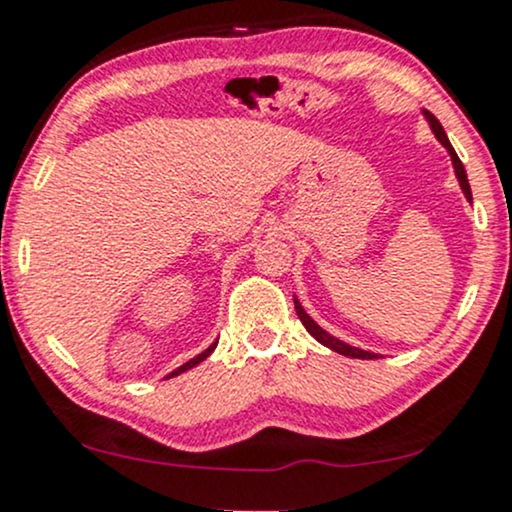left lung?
I'll return each instance as SVG.
<instances>
[{
  "label": "left lung",
  "instance_id": "left-lung-1",
  "mask_svg": "<svg viewBox=\"0 0 512 512\" xmlns=\"http://www.w3.org/2000/svg\"><path fill=\"white\" fill-rule=\"evenodd\" d=\"M423 116H425V121L430 123V131L435 133V138L442 143V148H445L447 153H449V157H452V167H454V174H457L459 187H462L466 201H471V187H469V179H466V170H464L462 160H459L457 153H454V148H452V143H449L445 128H442V123L437 121L435 116L430 114V111H423ZM294 308H296V316L301 318L303 328H306L308 333H311L313 338H316V340L320 342V345L330 347V350L338 352V355H345V357H352V359H376V352H367V350H359V347L347 345V342H342L340 338H335V335H330L328 330L320 328L316 320H313L311 316H308L306 311H303V306L299 303V299H296V296H294Z\"/></svg>",
  "mask_w": 512,
  "mask_h": 512
}]
</instances>
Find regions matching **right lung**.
Returning <instances> with one entry per match:
<instances>
[{
	"instance_id": "1",
	"label": "right lung",
	"mask_w": 512,
	"mask_h": 512,
	"mask_svg": "<svg viewBox=\"0 0 512 512\" xmlns=\"http://www.w3.org/2000/svg\"><path fill=\"white\" fill-rule=\"evenodd\" d=\"M216 345H218V340H216V342H211V345H209V347H206V350H204V352H201V355H196L194 359H189V362H184V364H182V367H177V369H174V372H172V374H167V376H177V374L187 372V369H192V367H196V364H199V362H204V359H206V357H209L213 350H216Z\"/></svg>"
}]
</instances>
